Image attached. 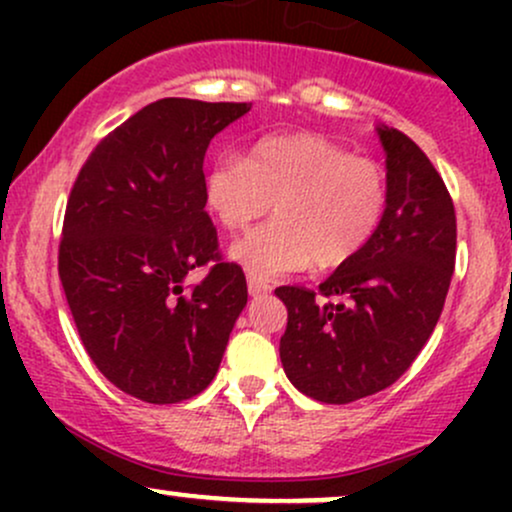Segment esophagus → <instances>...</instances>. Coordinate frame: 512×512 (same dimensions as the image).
Segmentation results:
<instances>
[{
  "label": "esophagus",
  "mask_w": 512,
  "mask_h": 512,
  "mask_svg": "<svg viewBox=\"0 0 512 512\" xmlns=\"http://www.w3.org/2000/svg\"><path fill=\"white\" fill-rule=\"evenodd\" d=\"M269 289H272V286L267 284V281H262V279H257V276H248V291H250V296H260V293H267Z\"/></svg>",
  "instance_id": "esophagus-1"
}]
</instances>
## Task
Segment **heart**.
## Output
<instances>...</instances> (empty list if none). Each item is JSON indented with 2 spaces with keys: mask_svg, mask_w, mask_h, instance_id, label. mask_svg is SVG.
Wrapping results in <instances>:
<instances>
[{
  "mask_svg": "<svg viewBox=\"0 0 512 512\" xmlns=\"http://www.w3.org/2000/svg\"><path fill=\"white\" fill-rule=\"evenodd\" d=\"M207 209L226 231H245L274 204L276 219L233 245L255 276L334 269L356 257L387 207L385 170L317 134L264 137L248 158L219 156L204 180Z\"/></svg>",
  "mask_w": 512,
  "mask_h": 512,
  "instance_id": "heart-1",
  "label": "heart"
}]
</instances>
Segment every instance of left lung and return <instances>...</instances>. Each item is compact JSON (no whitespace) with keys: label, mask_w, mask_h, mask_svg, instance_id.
I'll list each match as a JSON object with an SVG mask.
<instances>
[{"label":"left lung","mask_w":512,"mask_h":512,"mask_svg":"<svg viewBox=\"0 0 512 512\" xmlns=\"http://www.w3.org/2000/svg\"><path fill=\"white\" fill-rule=\"evenodd\" d=\"M387 207L370 243L320 289L279 286L289 310L279 356L303 395L349 404L404 375L431 337L455 272V204L424 151L378 127Z\"/></svg>","instance_id":"obj_1"}]
</instances>
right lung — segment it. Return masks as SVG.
Here are the masks:
<instances>
[{
    "label": "right lung",
    "instance_id": "right-lung-1",
    "mask_svg": "<svg viewBox=\"0 0 512 512\" xmlns=\"http://www.w3.org/2000/svg\"><path fill=\"white\" fill-rule=\"evenodd\" d=\"M250 103L163 98L98 142L64 211L62 289L86 354L149 404L190 399L214 380L248 303L204 211V154ZM207 266L199 285L187 271Z\"/></svg>",
    "mask_w": 512,
    "mask_h": 512
}]
</instances>
